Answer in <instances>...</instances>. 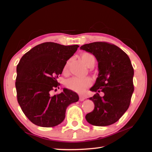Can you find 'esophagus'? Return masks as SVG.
I'll return each mask as SVG.
<instances>
[{
  "mask_svg": "<svg viewBox=\"0 0 152 152\" xmlns=\"http://www.w3.org/2000/svg\"><path fill=\"white\" fill-rule=\"evenodd\" d=\"M84 99H85V97L82 96V95H79V100H80V101H83Z\"/></svg>",
  "mask_w": 152,
  "mask_h": 152,
  "instance_id": "obj_1",
  "label": "esophagus"
}]
</instances>
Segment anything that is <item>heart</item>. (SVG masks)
<instances>
[{"label": "heart", "instance_id": "b5f03b06", "mask_svg": "<svg viewBox=\"0 0 152 152\" xmlns=\"http://www.w3.org/2000/svg\"><path fill=\"white\" fill-rule=\"evenodd\" d=\"M81 58L86 65L88 67H91L94 65L95 59L93 56L90 53H83L81 54ZM71 62V59L66 61L64 64L63 72L64 73H68L69 66ZM92 84V79L89 77L86 78H78V77H72L67 80L65 82V85L67 88L72 90L74 92H83L84 90L91 86Z\"/></svg>", "mask_w": 152, "mask_h": 152}]
</instances>
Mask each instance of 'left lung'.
<instances>
[{
	"mask_svg": "<svg viewBox=\"0 0 152 152\" xmlns=\"http://www.w3.org/2000/svg\"><path fill=\"white\" fill-rule=\"evenodd\" d=\"M80 49L93 54L98 61L99 74L89 98L94 109L86 115L90 124L107 126L117 122L130 105L134 91V70L127 53L112 43L97 42L82 45ZM102 91V97L99 92Z\"/></svg>",
	"mask_w": 152,
	"mask_h": 152,
	"instance_id": "1",
	"label": "left lung"
}]
</instances>
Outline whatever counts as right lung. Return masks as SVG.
I'll list each match as a JSON object with an SVG mask.
<instances>
[{"instance_id": "1", "label": "right lung", "mask_w": 152, "mask_h": 152, "mask_svg": "<svg viewBox=\"0 0 152 152\" xmlns=\"http://www.w3.org/2000/svg\"><path fill=\"white\" fill-rule=\"evenodd\" d=\"M78 47L45 42L33 48L20 58L15 82L17 101L33 124L43 127L60 124L68 106L79 100L76 92L67 88L54 96L50 94L51 91L59 88L58 76Z\"/></svg>"}]
</instances>
